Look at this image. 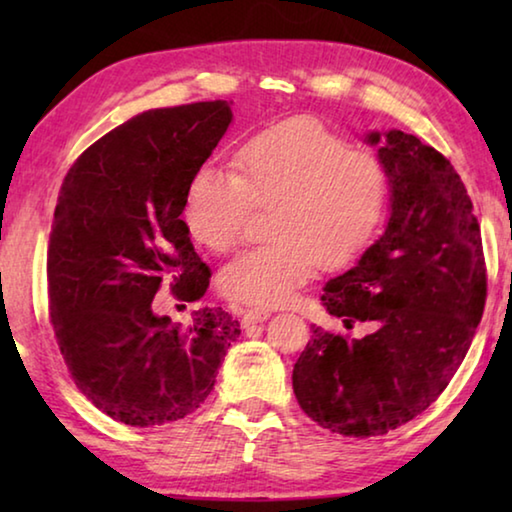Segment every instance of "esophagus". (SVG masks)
<instances>
[{
	"instance_id": "34e87169",
	"label": "esophagus",
	"mask_w": 512,
	"mask_h": 512,
	"mask_svg": "<svg viewBox=\"0 0 512 512\" xmlns=\"http://www.w3.org/2000/svg\"><path fill=\"white\" fill-rule=\"evenodd\" d=\"M271 316L268 309H246L244 311V325H255V323H264Z\"/></svg>"
}]
</instances>
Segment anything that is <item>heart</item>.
<instances>
[{
  "label": "heart",
  "mask_w": 512,
  "mask_h": 512,
  "mask_svg": "<svg viewBox=\"0 0 512 512\" xmlns=\"http://www.w3.org/2000/svg\"><path fill=\"white\" fill-rule=\"evenodd\" d=\"M235 167L237 176L196 171L183 219L198 244L223 255L239 244L253 207H271V241L244 250L219 273L225 296L246 305H282L318 266H348L375 237L386 210L384 164L311 119L255 135L241 146Z\"/></svg>",
  "instance_id": "b5f03b06"
}]
</instances>
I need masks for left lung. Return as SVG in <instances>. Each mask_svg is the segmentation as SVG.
<instances>
[{
  "label": "left lung",
  "mask_w": 512,
  "mask_h": 512,
  "mask_svg": "<svg viewBox=\"0 0 512 512\" xmlns=\"http://www.w3.org/2000/svg\"><path fill=\"white\" fill-rule=\"evenodd\" d=\"M391 187L386 230L320 300L363 339L311 327L293 366L300 409L323 429L368 438L402 427L445 391L485 305L479 221L452 164L402 131H370Z\"/></svg>",
  "instance_id": "left-lung-1"
}]
</instances>
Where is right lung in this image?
Masks as SVG:
<instances>
[{
  "label": "right lung",
  "mask_w": 512,
  "mask_h": 512,
  "mask_svg": "<svg viewBox=\"0 0 512 512\" xmlns=\"http://www.w3.org/2000/svg\"><path fill=\"white\" fill-rule=\"evenodd\" d=\"M230 121L228 101L146 110L83 151L60 187L47 250L51 325L79 391L128 427L196 411L241 334L221 307L194 311L189 325L153 311L164 287L183 302L210 287L180 214Z\"/></svg>",
  "instance_id": "1"
}]
</instances>
